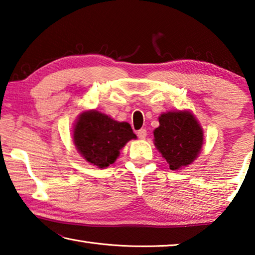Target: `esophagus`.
<instances>
[{
	"instance_id": "1",
	"label": "esophagus",
	"mask_w": 255,
	"mask_h": 255,
	"mask_svg": "<svg viewBox=\"0 0 255 255\" xmlns=\"http://www.w3.org/2000/svg\"><path fill=\"white\" fill-rule=\"evenodd\" d=\"M137 136H138V138H140V139H144V138L147 136V131H146V129L141 128L137 131Z\"/></svg>"
}]
</instances>
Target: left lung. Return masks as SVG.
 I'll return each instance as SVG.
<instances>
[{
  "label": "left lung",
  "instance_id": "left-lung-1",
  "mask_svg": "<svg viewBox=\"0 0 255 255\" xmlns=\"http://www.w3.org/2000/svg\"><path fill=\"white\" fill-rule=\"evenodd\" d=\"M159 126L154 130L155 146L169 164L171 170L189 165L199 154L204 135L193 115L187 111L166 112L158 118Z\"/></svg>",
  "mask_w": 255,
  "mask_h": 255
}]
</instances>
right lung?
<instances>
[{
	"label": "right lung",
	"instance_id": "add662e5",
	"mask_svg": "<svg viewBox=\"0 0 255 255\" xmlns=\"http://www.w3.org/2000/svg\"><path fill=\"white\" fill-rule=\"evenodd\" d=\"M136 138L130 125L119 123L96 110L83 112L74 128V143L86 161L100 169L119 156L128 140Z\"/></svg>",
	"mask_w": 255,
	"mask_h": 255
}]
</instances>
